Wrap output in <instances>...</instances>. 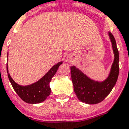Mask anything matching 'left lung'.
Segmentation results:
<instances>
[{
  "label": "left lung",
  "mask_w": 129,
  "mask_h": 129,
  "mask_svg": "<svg viewBox=\"0 0 129 129\" xmlns=\"http://www.w3.org/2000/svg\"><path fill=\"white\" fill-rule=\"evenodd\" d=\"M108 34L112 44L114 60L109 76L105 80L95 81L88 77L75 66L71 67V78L74 92L78 99L86 104H96L102 102L109 95L117 80L119 72V51L114 36L111 32Z\"/></svg>",
  "instance_id": "1"
}]
</instances>
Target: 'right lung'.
Returning a JSON list of instances; mask_svg holds the SVG:
<instances>
[{
    "instance_id": "add662e5",
    "label": "right lung",
    "mask_w": 129,
    "mask_h": 129,
    "mask_svg": "<svg viewBox=\"0 0 129 129\" xmlns=\"http://www.w3.org/2000/svg\"><path fill=\"white\" fill-rule=\"evenodd\" d=\"M62 63V61L57 63L38 82L32 84L25 86L18 84L14 81L8 73V64H6V70L8 73V79L14 91L16 92L20 98L27 104H36L43 102L50 95L51 88L49 86V83L52 78L57 72L59 66Z\"/></svg>"
}]
</instances>
